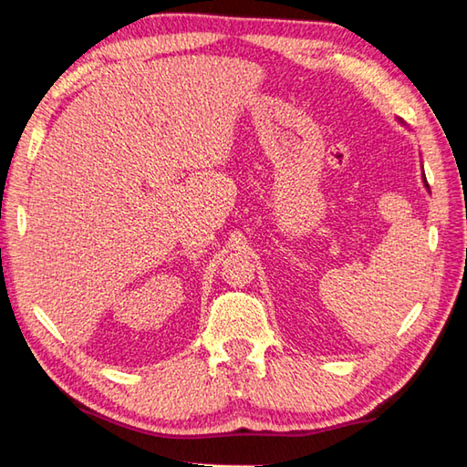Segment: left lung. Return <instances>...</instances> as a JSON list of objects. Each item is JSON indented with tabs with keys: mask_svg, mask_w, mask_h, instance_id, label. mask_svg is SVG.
Segmentation results:
<instances>
[{
	"mask_svg": "<svg viewBox=\"0 0 467 467\" xmlns=\"http://www.w3.org/2000/svg\"><path fill=\"white\" fill-rule=\"evenodd\" d=\"M424 185H426V187H429V183H426V179H424Z\"/></svg>",
	"mask_w": 467,
	"mask_h": 467,
	"instance_id": "8db88e82",
	"label": "left lung"
}]
</instances>
